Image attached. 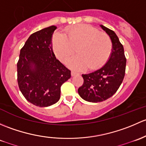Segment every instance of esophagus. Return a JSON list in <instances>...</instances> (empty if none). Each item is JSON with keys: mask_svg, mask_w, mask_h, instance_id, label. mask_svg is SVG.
<instances>
[{"mask_svg": "<svg viewBox=\"0 0 146 146\" xmlns=\"http://www.w3.org/2000/svg\"><path fill=\"white\" fill-rule=\"evenodd\" d=\"M71 74L72 76H76V75L79 74V73H76V72H72Z\"/></svg>", "mask_w": 146, "mask_h": 146, "instance_id": "1", "label": "esophagus"}]
</instances>
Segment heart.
Returning a JSON list of instances; mask_svg holds the SVG:
<instances>
[{
	"label": "heart",
	"instance_id": "1",
	"mask_svg": "<svg viewBox=\"0 0 146 146\" xmlns=\"http://www.w3.org/2000/svg\"><path fill=\"white\" fill-rule=\"evenodd\" d=\"M52 48L60 60L64 62L74 55L75 48L79 55L72 58L67 64L73 70L88 67L94 70L107 62L112 52L110 38L104 33L90 25H79L65 29V35L55 32L52 37Z\"/></svg>",
	"mask_w": 146,
	"mask_h": 146
}]
</instances>
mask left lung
Returning <instances> with one entry per match:
<instances>
[{"label": "left lung", "instance_id": "left-lung-1", "mask_svg": "<svg viewBox=\"0 0 146 146\" xmlns=\"http://www.w3.org/2000/svg\"><path fill=\"white\" fill-rule=\"evenodd\" d=\"M110 36L112 52L104 66L93 72L82 74L84 84L78 93L86 101L98 103L112 97L122 83L125 74L126 60L124 47L112 30L100 25Z\"/></svg>", "mask_w": 146, "mask_h": 146}]
</instances>
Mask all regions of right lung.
Listing matches in <instances>:
<instances>
[{
	"mask_svg": "<svg viewBox=\"0 0 146 146\" xmlns=\"http://www.w3.org/2000/svg\"><path fill=\"white\" fill-rule=\"evenodd\" d=\"M55 26L31 34L20 50L17 82L22 95L36 106L48 107L60 98V87L71 72L56 59L52 48Z\"/></svg>",
	"mask_w": 146,
	"mask_h": 146,
	"instance_id": "add662e5",
	"label": "right lung"
}]
</instances>
